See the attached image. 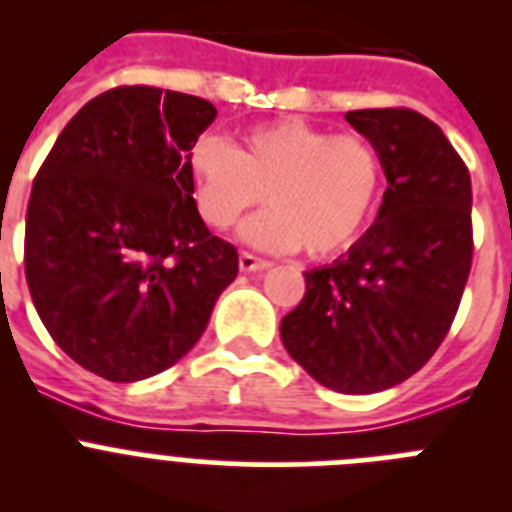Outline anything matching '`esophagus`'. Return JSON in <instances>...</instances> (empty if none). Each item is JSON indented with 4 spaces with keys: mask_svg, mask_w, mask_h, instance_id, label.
I'll use <instances>...</instances> for the list:
<instances>
[{
    "mask_svg": "<svg viewBox=\"0 0 512 512\" xmlns=\"http://www.w3.org/2000/svg\"><path fill=\"white\" fill-rule=\"evenodd\" d=\"M238 264H241V271H264V269H269L271 261L259 259V256H253V253L243 251L241 259H238Z\"/></svg>",
    "mask_w": 512,
    "mask_h": 512,
    "instance_id": "esophagus-1",
    "label": "esophagus"
}]
</instances>
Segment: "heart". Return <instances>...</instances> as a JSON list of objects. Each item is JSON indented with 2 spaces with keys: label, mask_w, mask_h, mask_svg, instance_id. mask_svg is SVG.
Listing matches in <instances>:
<instances>
[{
  "label": "heart",
  "mask_w": 512,
  "mask_h": 512,
  "mask_svg": "<svg viewBox=\"0 0 512 512\" xmlns=\"http://www.w3.org/2000/svg\"><path fill=\"white\" fill-rule=\"evenodd\" d=\"M187 174L200 215L233 228L266 197L269 210L243 225L264 251H302L328 259L359 241L382 194V158L364 135L279 120L248 130L230 148L205 135L189 148Z\"/></svg>",
  "instance_id": "heart-1"
}]
</instances>
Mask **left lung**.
<instances>
[{"label": "left lung", "instance_id": "1", "mask_svg": "<svg viewBox=\"0 0 512 512\" xmlns=\"http://www.w3.org/2000/svg\"><path fill=\"white\" fill-rule=\"evenodd\" d=\"M346 120L382 158V205L348 253L305 271V297L279 333L315 382L372 395L413 377L454 323L472 269V179L420 112L354 110Z\"/></svg>", "mask_w": 512, "mask_h": 512}]
</instances>
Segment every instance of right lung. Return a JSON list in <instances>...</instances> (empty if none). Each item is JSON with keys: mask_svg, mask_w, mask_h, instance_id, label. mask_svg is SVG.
<instances>
[{"mask_svg": "<svg viewBox=\"0 0 512 512\" xmlns=\"http://www.w3.org/2000/svg\"><path fill=\"white\" fill-rule=\"evenodd\" d=\"M215 104L117 87L71 117L40 166L25 279L53 341L89 372L138 382L200 341L238 251L207 230L187 153Z\"/></svg>", "mask_w": 512, "mask_h": 512, "instance_id": "1", "label": "right lung"}]
</instances>
